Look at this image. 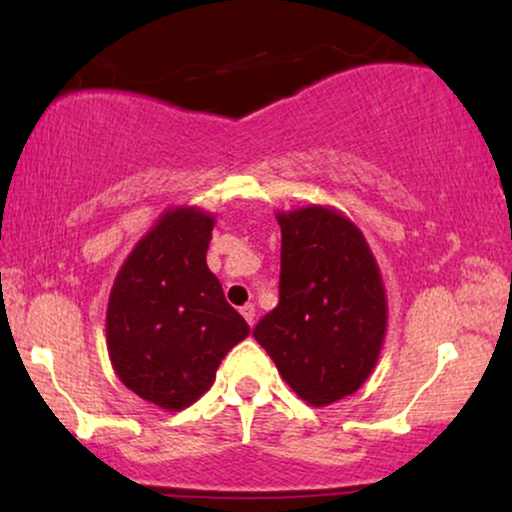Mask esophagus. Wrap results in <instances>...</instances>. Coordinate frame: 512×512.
<instances>
[{"mask_svg":"<svg viewBox=\"0 0 512 512\" xmlns=\"http://www.w3.org/2000/svg\"><path fill=\"white\" fill-rule=\"evenodd\" d=\"M240 312H242V317L247 319V324L254 326V321H256V307H254V303H247Z\"/></svg>","mask_w":512,"mask_h":512,"instance_id":"1","label":"esophagus"}]
</instances>
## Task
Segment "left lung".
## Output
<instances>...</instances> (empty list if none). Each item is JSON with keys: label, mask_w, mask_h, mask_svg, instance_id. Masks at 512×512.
<instances>
[{"label": "left lung", "mask_w": 512, "mask_h": 512, "mask_svg": "<svg viewBox=\"0 0 512 512\" xmlns=\"http://www.w3.org/2000/svg\"><path fill=\"white\" fill-rule=\"evenodd\" d=\"M279 305L254 338L310 405L352 396L373 375L387 338V291L361 228L331 205L277 212Z\"/></svg>", "instance_id": "obj_1"}]
</instances>
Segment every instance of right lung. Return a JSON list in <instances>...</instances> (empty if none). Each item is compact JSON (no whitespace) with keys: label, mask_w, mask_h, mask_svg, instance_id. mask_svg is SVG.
<instances>
[{"label":"right lung","mask_w":512,"mask_h":512,"mask_svg":"<svg viewBox=\"0 0 512 512\" xmlns=\"http://www.w3.org/2000/svg\"><path fill=\"white\" fill-rule=\"evenodd\" d=\"M214 214L167 207L125 258L107 303V352L125 387L179 412L214 384L221 359L249 335L207 268Z\"/></svg>","instance_id":"right-lung-1"}]
</instances>
